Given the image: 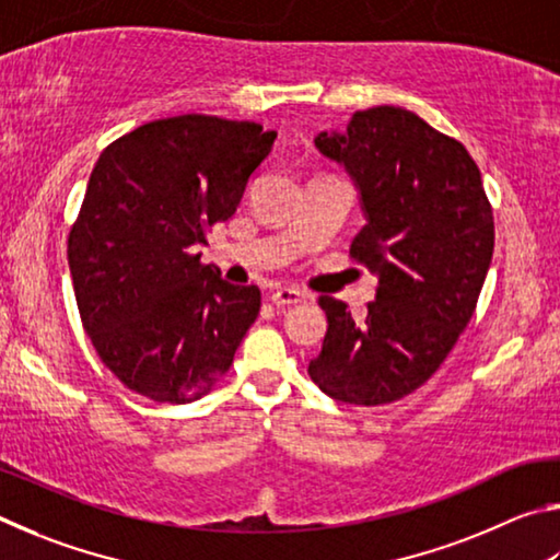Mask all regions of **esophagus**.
Listing matches in <instances>:
<instances>
[{"label": "esophagus", "mask_w": 560, "mask_h": 560, "mask_svg": "<svg viewBox=\"0 0 560 560\" xmlns=\"http://www.w3.org/2000/svg\"><path fill=\"white\" fill-rule=\"evenodd\" d=\"M305 292L302 290H298V288H280V290H275L272 295H270V300H272V305L275 307H288V305H300V302H305Z\"/></svg>", "instance_id": "esophagus-1"}]
</instances>
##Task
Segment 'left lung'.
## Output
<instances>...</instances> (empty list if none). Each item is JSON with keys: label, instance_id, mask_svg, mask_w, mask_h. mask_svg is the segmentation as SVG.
<instances>
[{"label": "left lung", "instance_id": "8db88e82", "mask_svg": "<svg viewBox=\"0 0 560 560\" xmlns=\"http://www.w3.org/2000/svg\"><path fill=\"white\" fill-rule=\"evenodd\" d=\"M315 147L357 186L366 223L351 255L378 288L361 319L319 298L329 327L307 371L341 404H390L435 374L472 319L494 253L492 206L465 147L404 107L359 110Z\"/></svg>", "mask_w": 560, "mask_h": 560}]
</instances>
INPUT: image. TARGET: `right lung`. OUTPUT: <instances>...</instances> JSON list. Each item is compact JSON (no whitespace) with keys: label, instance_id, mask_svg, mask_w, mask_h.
Returning <instances> with one entry per match:
<instances>
[{"label":"right lung","instance_id":"add662e5","mask_svg":"<svg viewBox=\"0 0 560 560\" xmlns=\"http://www.w3.org/2000/svg\"><path fill=\"white\" fill-rule=\"evenodd\" d=\"M278 132L179 115L103 154L68 238L78 312L103 364L156 404H191L233 364L260 290L231 285L196 245L231 219Z\"/></svg>","mask_w":560,"mask_h":560}]
</instances>
